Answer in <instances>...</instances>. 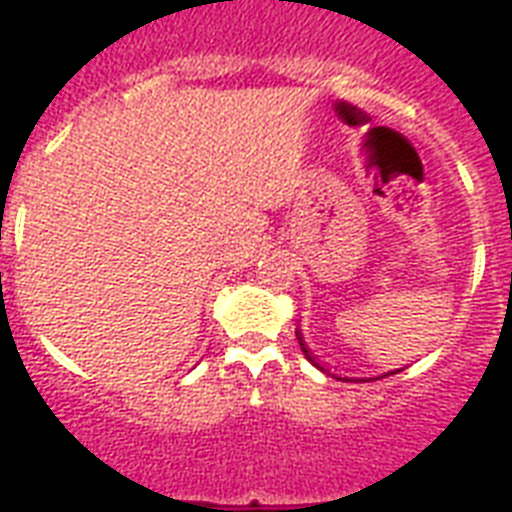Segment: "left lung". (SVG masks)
<instances>
[{
	"label": "left lung",
	"instance_id": "8db88e82",
	"mask_svg": "<svg viewBox=\"0 0 512 512\" xmlns=\"http://www.w3.org/2000/svg\"><path fill=\"white\" fill-rule=\"evenodd\" d=\"M295 335H297V342H300V348H303L305 358H308V361H311V364L316 366V369H321V372H324V374H332V372H329V369H327V366L321 364L319 358L313 356L311 348H308V345H305L303 332H300V329H295ZM396 372H401V369H396ZM396 372H388V374H396ZM388 374H382V377H388ZM332 377H337V380H345V382H369V380H374V377H369V380H366V377H340V374H332ZM377 380H380V377H377Z\"/></svg>",
	"mask_w": 512,
	"mask_h": 512
}]
</instances>
